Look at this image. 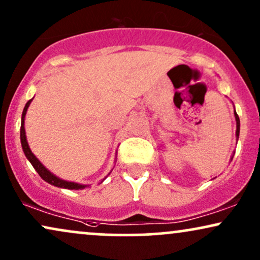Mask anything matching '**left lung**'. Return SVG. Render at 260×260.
<instances>
[{"label":"left lung","instance_id":"1","mask_svg":"<svg viewBox=\"0 0 260 260\" xmlns=\"http://www.w3.org/2000/svg\"><path fill=\"white\" fill-rule=\"evenodd\" d=\"M234 116H235V121H236V138H238V139H239V134H240V119H239L238 114H236L235 110H234ZM233 157H234V154H233V156H232L231 160L233 159Z\"/></svg>","mask_w":260,"mask_h":260}]
</instances>
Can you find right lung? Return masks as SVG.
Instances as JSON below:
<instances>
[{
  "label": "right lung",
  "instance_id": "1",
  "mask_svg": "<svg viewBox=\"0 0 260 260\" xmlns=\"http://www.w3.org/2000/svg\"><path fill=\"white\" fill-rule=\"evenodd\" d=\"M34 100V98H32ZM32 100H29L27 103H26V106L24 108V111H22V115H21V127H20V140H21V146H22V151H24L26 158L29 160V163L32 164V167L36 169V172L39 174V176L42 177L43 180H44L45 182L50 183L52 186H56V187H60V188H67V189H84L88 187V185H81V183H78V182H72V181H66V180H62L60 177L55 175V174H52L50 170L45 168L44 166L41 163V160H39L37 157L35 156L34 153H32L31 149H29L28 146V143H27V139H26V132H25V116H26V113H27V109L29 107V104H31ZM106 179V177H104ZM104 179L102 180L100 183H102L104 181Z\"/></svg>",
  "mask_w": 260,
  "mask_h": 260
}]
</instances>
